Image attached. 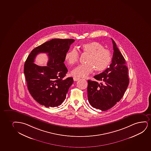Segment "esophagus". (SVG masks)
<instances>
[{
    "mask_svg": "<svg viewBox=\"0 0 151 151\" xmlns=\"http://www.w3.org/2000/svg\"><path fill=\"white\" fill-rule=\"evenodd\" d=\"M79 79H80V78L74 77V78H73V80H74V81H78V80H79Z\"/></svg>",
    "mask_w": 151,
    "mask_h": 151,
    "instance_id": "obj_1",
    "label": "esophagus"
}]
</instances>
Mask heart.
<instances>
[{
	"mask_svg": "<svg viewBox=\"0 0 151 151\" xmlns=\"http://www.w3.org/2000/svg\"><path fill=\"white\" fill-rule=\"evenodd\" d=\"M81 51L88 54L85 65H79L71 72L72 76L77 77H86L93 72L105 71L111 62V54L109 51L104 49L100 43L91 42L81 45ZM79 58V53L76 48L68 51L65 54V60L70 65L77 63Z\"/></svg>",
	"mask_w": 151,
	"mask_h": 151,
	"instance_id": "b5f03b06",
	"label": "heart"
}]
</instances>
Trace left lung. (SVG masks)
Returning <instances> with one entry per match:
<instances>
[{"label": "left lung", "mask_w": 151, "mask_h": 151, "mask_svg": "<svg viewBox=\"0 0 151 151\" xmlns=\"http://www.w3.org/2000/svg\"><path fill=\"white\" fill-rule=\"evenodd\" d=\"M114 53L109 67L88 81V101L94 108L106 111L121 100L129 83L125 58L111 39Z\"/></svg>", "instance_id": "1"}]
</instances>
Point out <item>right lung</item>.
<instances>
[{"mask_svg":"<svg viewBox=\"0 0 151 151\" xmlns=\"http://www.w3.org/2000/svg\"><path fill=\"white\" fill-rule=\"evenodd\" d=\"M74 39H54L37 47L31 51L24 64V73L28 91L37 102L46 107H58L66 98L73 83L72 77L65 79L68 69L64 62L65 55ZM40 52L47 54L46 66L34 63Z\"/></svg>","mask_w":151,"mask_h":151,"instance_id":"obj_1","label":"right lung"}]
</instances>
